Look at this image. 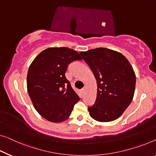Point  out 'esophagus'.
<instances>
[{"label":"esophagus","mask_w":156,"mask_h":156,"mask_svg":"<svg viewBox=\"0 0 156 156\" xmlns=\"http://www.w3.org/2000/svg\"><path fill=\"white\" fill-rule=\"evenodd\" d=\"M86 89H87V87H86V86H85V87L82 89V93H83V94H85V92H86Z\"/></svg>","instance_id":"34e87169"}]
</instances>
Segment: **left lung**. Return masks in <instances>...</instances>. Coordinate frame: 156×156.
Here are the masks:
<instances>
[{
    "label": "left lung",
    "mask_w": 156,
    "mask_h": 156,
    "mask_svg": "<svg viewBox=\"0 0 156 156\" xmlns=\"http://www.w3.org/2000/svg\"><path fill=\"white\" fill-rule=\"evenodd\" d=\"M97 83V99L88 107L99 122L113 121L121 115L133 99L136 76L129 62L114 50L98 48L80 52Z\"/></svg>",
    "instance_id": "obj_1"
}]
</instances>
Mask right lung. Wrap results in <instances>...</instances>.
I'll use <instances>...</instances> for the list:
<instances>
[{
    "label": "right lung",
    "mask_w": 156,
    "mask_h": 156,
    "mask_svg": "<svg viewBox=\"0 0 156 156\" xmlns=\"http://www.w3.org/2000/svg\"><path fill=\"white\" fill-rule=\"evenodd\" d=\"M81 59L72 49L51 48L41 52L29 66L28 92L36 110L49 121L66 120L80 100L65 73L71 62Z\"/></svg>",
    "instance_id": "right-lung-1"
}]
</instances>
